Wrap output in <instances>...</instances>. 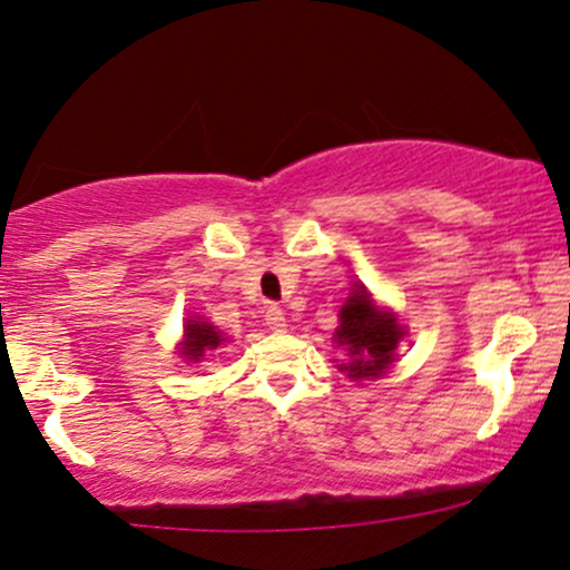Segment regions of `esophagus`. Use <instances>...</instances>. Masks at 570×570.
Masks as SVG:
<instances>
[{"label":"esophagus","mask_w":570,"mask_h":570,"mask_svg":"<svg viewBox=\"0 0 570 570\" xmlns=\"http://www.w3.org/2000/svg\"><path fill=\"white\" fill-rule=\"evenodd\" d=\"M265 326H268L271 331H284L286 328L284 309H281L278 305H268V309H265Z\"/></svg>","instance_id":"obj_1"}]
</instances>
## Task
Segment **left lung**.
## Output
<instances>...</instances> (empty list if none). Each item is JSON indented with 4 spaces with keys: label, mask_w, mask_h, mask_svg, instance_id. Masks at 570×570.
<instances>
[{
    "label": "left lung",
    "mask_w": 570,
    "mask_h": 570,
    "mask_svg": "<svg viewBox=\"0 0 570 570\" xmlns=\"http://www.w3.org/2000/svg\"><path fill=\"white\" fill-rule=\"evenodd\" d=\"M402 336L405 328L394 313L381 309L363 284L355 286L338 309V328L334 331V342L350 355V363L338 365V371L355 381L379 379L394 363Z\"/></svg>",
    "instance_id": "1"
}]
</instances>
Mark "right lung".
Segmentation results:
<instances>
[{"label":"right lung","mask_w":570,"mask_h":570,"mask_svg":"<svg viewBox=\"0 0 570 570\" xmlns=\"http://www.w3.org/2000/svg\"><path fill=\"white\" fill-rule=\"evenodd\" d=\"M223 342H226V338H223V334L213 326V323H207L202 318L186 321L181 355L189 360V363H199V360L205 357V352L218 350V344H223Z\"/></svg>","instance_id":"add662e5"}]
</instances>
